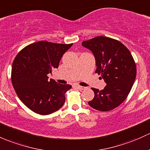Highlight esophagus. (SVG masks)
<instances>
[{
	"label": "esophagus",
	"instance_id": "1",
	"mask_svg": "<svg viewBox=\"0 0 150 150\" xmlns=\"http://www.w3.org/2000/svg\"><path fill=\"white\" fill-rule=\"evenodd\" d=\"M76 87L78 88L79 89H81V90H83L86 88V87H84V86H79V85H76Z\"/></svg>",
	"mask_w": 150,
	"mask_h": 150
}]
</instances>
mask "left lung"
Returning a JSON list of instances; mask_svg holds the SVG:
<instances>
[{"label": "left lung", "instance_id": "1", "mask_svg": "<svg viewBox=\"0 0 150 150\" xmlns=\"http://www.w3.org/2000/svg\"><path fill=\"white\" fill-rule=\"evenodd\" d=\"M96 60V73L107 83L99 91L91 88L94 97L88 104L99 111L107 112L120 106L129 94L136 79V64L131 53L120 41L97 36L82 42Z\"/></svg>", "mask_w": 150, "mask_h": 150}]
</instances>
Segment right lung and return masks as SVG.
<instances>
[{"mask_svg": "<svg viewBox=\"0 0 150 150\" xmlns=\"http://www.w3.org/2000/svg\"><path fill=\"white\" fill-rule=\"evenodd\" d=\"M72 45L38 41L25 46L16 56L11 70L13 86L21 101L35 113L47 115L64 105L65 93L71 86L49 80L47 75L59 67Z\"/></svg>", "mask_w": 150, "mask_h": 150, "instance_id": "add662e5", "label": "right lung"}]
</instances>
